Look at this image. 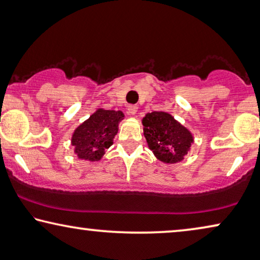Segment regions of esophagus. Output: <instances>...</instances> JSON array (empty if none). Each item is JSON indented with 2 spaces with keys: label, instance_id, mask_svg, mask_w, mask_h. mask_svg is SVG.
I'll return each instance as SVG.
<instances>
[{
  "label": "esophagus",
  "instance_id": "34e87169",
  "mask_svg": "<svg viewBox=\"0 0 260 260\" xmlns=\"http://www.w3.org/2000/svg\"><path fill=\"white\" fill-rule=\"evenodd\" d=\"M138 106L137 105H129L128 106V113L131 114V115H135L137 114V112H138Z\"/></svg>",
  "mask_w": 260,
  "mask_h": 260
}]
</instances>
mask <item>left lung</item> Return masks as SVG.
I'll return each instance as SVG.
<instances>
[{
	"mask_svg": "<svg viewBox=\"0 0 260 260\" xmlns=\"http://www.w3.org/2000/svg\"><path fill=\"white\" fill-rule=\"evenodd\" d=\"M143 134L155 156L166 164H176L188 153L192 137L172 115L152 112L142 120Z\"/></svg>",
	"mask_w": 260,
	"mask_h": 260,
	"instance_id": "1",
	"label": "left lung"
}]
</instances>
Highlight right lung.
I'll list each match as a JSON object with an SVG mask.
<instances>
[{"mask_svg": "<svg viewBox=\"0 0 260 260\" xmlns=\"http://www.w3.org/2000/svg\"><path fill=\"white\" fill-rule=\"evenodd\" d=\"M123 118L121 111L98 110L75 131L72 146L79 158L98 161L112 146L118 133L119 121Z\"/></svg>", "mask_w": 260, "mask_h": 260, "instance_id": "add662e5", "label": "right lung"}]
</instances>
